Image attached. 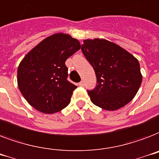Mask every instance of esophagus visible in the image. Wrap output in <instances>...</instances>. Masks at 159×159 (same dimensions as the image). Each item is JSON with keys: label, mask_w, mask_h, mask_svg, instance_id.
<instances>
[{"label": "esophagus", "mask_w": 159, "mask_h": 159, "mask_svg": "<svg viewBox=\"0 0 159 159\" xmlns=\"http://www.w3.org/2000/svg\"><path fill=\"white\" fill-rule=\"evenodd\" d=\"M79 86H84V81H81L79 83Z\"/></svg>", "instance_id": "esophagus-1"}]
</instances>
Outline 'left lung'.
I'll use <instances>...</instances> for the list:
<instances>
[{
	"label": "left lung",
	"mask_w": 159,
	"mask_h": 159,
	"mask_svg": "<svg viewBox=\"0 0 159 159\" xmlns=\"http://www.w3.org/2000/svg\"><path fill=\"white\" fill-rule=\"evenodd\" d=\"M81 50L97 77L96 87L88 90L93 103L115 111L134 98L142 82L139 63L134 56L106 39L84 40Z\"/></svg>",
	"instance_id": "left-lung-1"
}]
</instances>
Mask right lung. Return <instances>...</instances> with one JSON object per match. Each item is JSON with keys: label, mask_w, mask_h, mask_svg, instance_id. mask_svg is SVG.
I'll return each instance as SVG.
<instances>
[{"label": "right lung", "mask_w": 159, "mask_h": 159, "mask_svg": "<svg viewBox=\"0 0 159 159\" xmlns=\"http://www.w3.org/2000/svg\"><path fill=\"white\" fill-rule=\"evenodd\" d=\"M80 49L77 39L59 33L46 38L24 57L18 67V86L33 107L52 114L69 105L77 86L67 80L65 62Z\"/></svg>", "instance_id": "obj_1"}]
</instances>
